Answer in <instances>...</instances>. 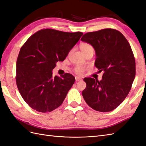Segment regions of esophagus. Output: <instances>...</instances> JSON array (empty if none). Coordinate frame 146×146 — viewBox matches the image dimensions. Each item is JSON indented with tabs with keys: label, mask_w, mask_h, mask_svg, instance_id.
<instances>
[{
	"label": "esophagus",
	"mask_w": 146,
	"mask_h": 146,
	"mask_svg": "<svg viewBox=\"0 0 146 146\" xmlns=\"http://www.w3.org/2000/svg\"><path fill=\"white\" fill-rule=\"evenodd\" d=\"M82 80V78H81V77H79V76H76V77H75V80H76V81H80V80Z\"/></svg>",
	"instance_id": "esophagus-1"
}]
</instances>
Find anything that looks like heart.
<instances>
[{"label":"heart","instance_id":"1","mask_svg":"<svg viewBox=\"0 0 146 146\" xmlns=\"http://www.w3.org/2000/svg\"><path fill=\"white\" fill-rule=\"evenodd\" d=\"M80 47L81 52H82L84 54L88 52H89L90 50H93V46L90 45V44L88 43L84 42V43H81ZM84 70H85V68L84 67L81 66H77L75 67V68H74V72H75L76 74H81L84 72Z\"/></svg>","mask_w":146,"mask_h":146}]
</instances>
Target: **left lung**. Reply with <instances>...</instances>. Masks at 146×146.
I'll return each instance as SVG.
<instances>
[{"mask_svg": "<svg viewBox=\"0 0 146 146\" xmlns=\"http://www.w3.org/2000/svg\"><path fill=\"white\" fill-rule=\"evenodd\" d=\"M81 41L95 50V66L103 71L102 80L84 78V101L93 110L109 112L123 103L131 90L135 76V62L127 39L115 29H105L84 34Z\"/></svg>", "mask_w": 146, "mask_h": 146, "instance_id": "left-lung-1", "label": "left lung"}]
</instances>
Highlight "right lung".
Instances as JSON below:
<instances>
[{"label": "right lung", "instance_id": "1", "mask_svg": "<svg viewBox=\"0 0 146 146\" xmlns=\"http://www.w3.org/2000/svg\"><path fill=\"white\" fill-rule=\"evenodd\" d=\"M83 33L46 29L29 37L20 48L16 64V83L29 106L41 113L58 108L74 83L72 74L53 77L52 70L63 62Z\"/></svg>", "mask_w": 146, "mask_h": 146}]
</instances>
